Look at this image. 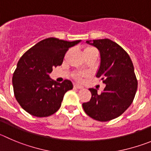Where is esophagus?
<instances>
[{"instance_id":"esophagus-1","label":"esophagus","mask_w":151,"mask_h":151,"mask_svg":"<svg viewBox=\"0 0 151 151\" xmlns=\"http://www.w3.org/2000/svg\"><path fill=\"white\" fill-rule=\"evenodd\" d=\"M74 87L75 88H83V86H82L81 85H78V84H74Z\"/></svg>"}]
</instances>
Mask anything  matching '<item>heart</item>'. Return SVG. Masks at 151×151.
Returning a JSON list of instances; mask_svg holds the SVG:
<instances>
[{"instance_id": "b5f03b06", "label": "heart", "mask_w": 151, "mask_h": 151, "mask_svg": "<svg viewBox=\"0 0 151 151\" xmlns=\"http://www.w3.org/2000/svg\"><path fill=\"white\" fill-rule=\"evenodd\" d=\"M84 51H97V50L92 47H86ZM85 76H86L85 74H78L76 75V78L78 79V80H81V79H82L83 77H85Z\"/></svg>"}]
</instances>
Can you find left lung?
<instances>
[{"label": "left lung", "mask_w": 151, "mask_h": 151, "mask_svg": "<svg viewBox=\"0 0 151 151\" xmlns=\"http://www.w3.org/2000/svg\"><path fill=\"white\" fill-rule=\"evenodd\" d=\"M97 47L101 62L96 77L106 84L98 94L95 88H88L91 98L83 104L86 113L95 120L108 122L120 116L129 107L137 90L134 67L126 51L108 39L86 41Z\"/></svg>", "instance_id": "left-lung-1"}]
</instances>
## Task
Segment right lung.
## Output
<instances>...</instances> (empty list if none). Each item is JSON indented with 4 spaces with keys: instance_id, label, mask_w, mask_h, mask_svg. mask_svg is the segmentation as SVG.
<instances>
[{
    "instance_id": "1",
    "label": "right lung",
    "mask_w": 151,
    "mask_h": 151,
    "mask_svg": "<svg viewBox=\"0 0 151 151\" xmlns=\"http://www.w3.org/2000/svg\"><path fill=\"white\" fill-rule=\"evenodd\" d=\"M81 40L68 42L47 38L27 50L18 62L12 77L14 95L26 112L36 117L54 114L61 106L64 95L73 88L71 81H53L49 74L61 65L68 48Z\"/></svg>"
}]
</instances>
